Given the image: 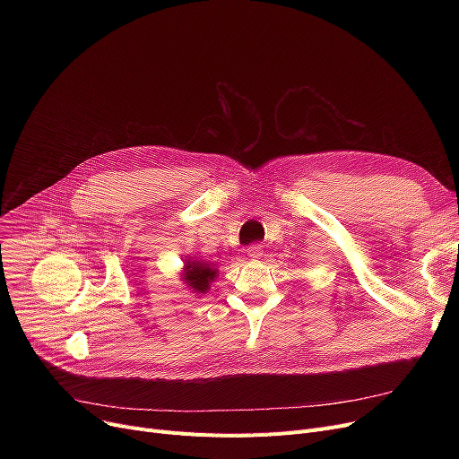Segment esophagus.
<instances>
[{"mask_svg": "<svg viewBox=\"0 0 459 459\" xmlns=\"http://www.w3.org/2000/svg\"><path fill=\"white\" fill-rule=\"evenodd\" d=\"M246 253H247V256L251 258V260H258L260 256H262V247L260 246H249L247 249H246Z\"/></svg>", "mask_w": 459, "mask_h": 459, "instance_id": "34e87169", "label": "esophagus"}]
</instances>
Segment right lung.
Returning <instances> with one entry per match:
<instances>
[{"instance_id":"right-lung-1","label":"right lung","mask_w":459,"mask_h":459,"mask_svg":"<svg viewBox=\"0 0 459 459\" xmlns=\"http://www.w3.org/2000/svg\"><path fill=\"white\" fill-rule=\"evenodd\" d=\"M217 275H220V272H217L215 264H208L203 258H186L184 268L180 272V279L187 286V290L199 298L210 292V286L217 279Z\"/></svg>"}]
</instances>
